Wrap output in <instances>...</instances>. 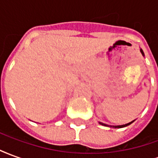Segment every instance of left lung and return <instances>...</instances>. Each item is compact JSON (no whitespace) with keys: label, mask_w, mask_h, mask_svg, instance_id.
<instances>
[{"label":"left lung","mask_w":158,"mask_h":158,"mask_svg":"<svg viewBox=\"0 0 158 158\" xmlns=\"http://www.w3.org/2000/svg\"><path fill=\"white\" fill-rule=\"evenodd\" d=\"M140 52H141V54H142V56H145V54H144V52H143L142 49H140ZM134 121H135V120H134ZM134 121L129 123H126V124H123V125H117V126H109V125H107V124H105V123H101V122H100L99 123H100V124H102V125L109 126V127H113V128H115V129H116V128H123V127H126V126H128V125H129V124H131V123H132Z\"/></svg>","instance_id":"obj_1"}]
</instances>
